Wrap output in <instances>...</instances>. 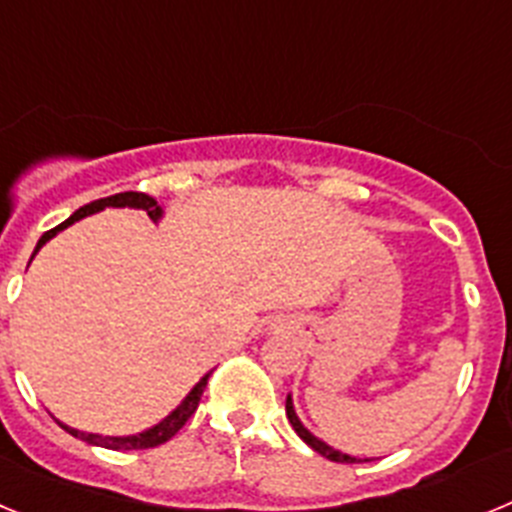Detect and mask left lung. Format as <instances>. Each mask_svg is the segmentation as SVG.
I'll return each instance as SVG.
<instances>
[{
    "label": "left lung",
    "instance_id": "8db88e82",
    "mask_svg": "<svg viewBox=\"0 0 512 512\" xmlns=\"http://www.w3.org/2000/svg\"><path fill=\"white\" fill-rule=\"evenodd\" d=\"M287 418H289V423H292V428H295V431H297V436H300L302 441H305L312 451H318L320 456H325V459L341 461V464H354V461H369V459H356V456H351V454H343V451H338V449H333V446H328V443H325L323 438H318V436H315V433L307 431L305 425H302V420L297 418L292 395H287Z\"/></svg>",
    "mask_w": 512,
    "mask_h": 512
}]
</instances>
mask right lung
I'll use <instances>...</instances> for the list:
<instances>
[{
  "label": "right lung",
  "instance_id": "obj_1",
  "mask_svg": "<svg viewBox=\"0 0 512 512\" xmlns=\"http://www.w3.org/2000/svg\"><path fill=\"white\" fill-rule=\"evenodd\" d=\"M104 207H133V210H146L153 223H158V220L164 217V207L158 205L153 197H148V194H143V192L112 194V197H104V200H94V202H89V205L79 207V210H76L74 215L69 217V220H63L61 225H56L53 230H48V233L40 235V241H38V246H35L30 261L35 259V253H38L40 248L45 246V243L51 241L53 235L61 233V230L69 228V225L79 223L81 217L94 215V212L104 210ZM207 379H210V372H207L205 377L200 379V382L194 384L192 390H189V395L184 397V400L179 402V405H176V408L171 410V413L166 415L164 420H158L156 425H151V428H146V431L133 433V436H99V433L76 431V428H71V425H66V423H61V428L66 433H71L74 438H81V441L92 443V446H104V449H115V451L117 449H122V451L153 449V446H158V443H166L171 436H176V433H179V428H182V425L187 423L189 418H192V413L197 410V405H200L202 392H205V387H207Z\"/></svg>",
  "mask_w": 512,
  "mask_h": 512
}]
</instances>
